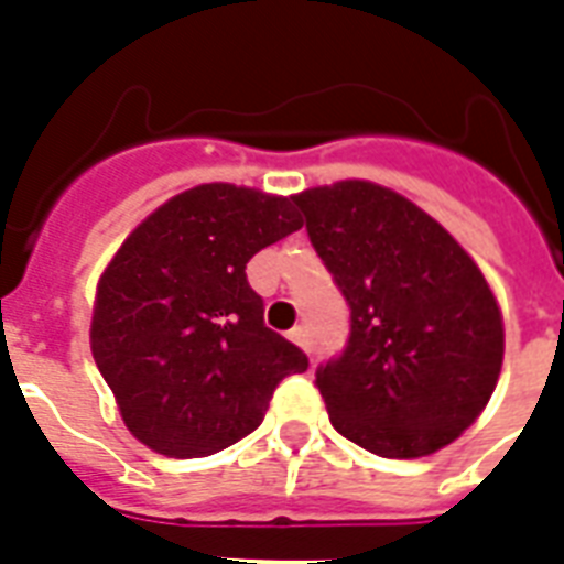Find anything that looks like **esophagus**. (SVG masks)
Masks as SVG:
<instances>
[{"mask_svg":"<svg viewBox=\"0 0 564 564\" xmlns=\"http://www.w3.org/2000/svg\"><path fill=\"white\" fill-rule=\"evenodd\" d=\"M290 339L299 348H304V351H310V339H307V327H292L290 330Z\"/></svg>","mask_w":564,"mask_h":564,"instance_id":"esophagus-1","label":"esophagus"}]
</instances>
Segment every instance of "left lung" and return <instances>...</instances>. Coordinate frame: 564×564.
<instances>
[{
	"label": "left lung",
	"instance_id": "left-lung-1",
	"mask_svg": "<svg viewBox=\"0 0 564 564\" xmlns=\"http://www.w3.org/2000/svg\"><path fill=\"white\" fill-rule=\"evenodd\" d=\"M351 307V336L316 386L345 438L389 459L430 456L486 410L503 316L471 254L419 204L371 181L292 195Z\"/></svg>",
	"mask_w": 564,
	"mask_h": 564
}]
</instances>
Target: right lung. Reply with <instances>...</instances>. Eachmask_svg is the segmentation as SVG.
Here are the masks:
<instances>
[{"label": "right lung", "mask_w": 564, "mask_h": 564, "mask_svg": "<svg viewBox=\"0 0 564 564\" xmlns=\"http://www.w3.org/2000/svg\"><path fill=\"white\" fill-rule=\"evenodd\" d=\"M304 219L292 195L198 184L149 213L96 283L93 360L119 415L163 456H207L260 427L307 357L263 325L246 263Z\"/></svg>", "instance_id": "obj_1"}]
</instances>
